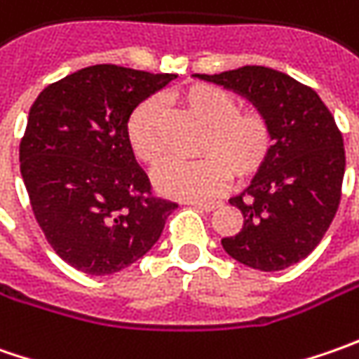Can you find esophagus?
<instances>
[{
    "label": "esophagus",
    "mask_w": 359,
    "mask_h": 359,
    "mask_svg": "<svg viewBox=\"0 0 359 359\" xmlns=\"http://www.w3.org/2000/svg\"><path fill=\"white\" fill-rule=\"evenodd\" d=\"M187 205H194V208L203 210V212H214V210H217L222 203H219V201H189Z\"/></svg>",
    "instance_id": "34e87169"
}]
</instances>
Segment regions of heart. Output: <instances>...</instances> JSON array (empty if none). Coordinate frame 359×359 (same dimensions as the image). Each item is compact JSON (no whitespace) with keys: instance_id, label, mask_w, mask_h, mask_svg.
I'll list each match as a JSON object with an SVG mask.
<instances>
[{"instance_id":"heart-1","label":"heart","mask_w":359,"mask_h":359,"mask_svg":"<svg viewBox=\"0 0 359 359\" xmlns=\"http://www.w3.org/2000/svg\"><path fill=\"white\" fill-rule=\"evenodd\" d=\"M180 105L205 126L198 161H168L154 175L159 194L173 200H205L226 191L233 180H248L271 156L273 131L269 119L255 109H240L229 91L196 83L177 95ZM126 142L133 158L144 165H158L163 156L161 105L147 97L126 123Z\"/></svg>"}]
</instances>
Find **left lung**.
Instances as JSON below:
<instances>
[{
	"label": "left lung",
	"instance_id": "obj_1",
	"mask_svg": "<svg viewBox=\"0 0 359 359\" xmlns=\"http://www.w3.org/2000/svg\"><path fill=\"white\" fill-rule=\"evenodd\" d=\"M196 77L252 102L273 131L266 165L229 200L243 228L222 240L224 250L259 271L302 262L322 241L341 198L346 151L336 119L311 88L264 65Z\"/></svg>",
	"mask_w": 359,
	"mask_h": 359
}]
</instances>
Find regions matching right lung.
Listing matches in <instances>:
<instances>
[{
    "label": "right lung",
    "instance_id": "right-lung-1",
    "mask_svg": "<svg viewBox=\"0 0 359 359\" xmlns=\"http://www.w3.org/2000/svg\"><path fill=\"white\" fill-rule=\"evenodd\" d=\"M172 79L102 63L51 83L32 105L21 177L46 240L72 268L126 269L154 248L177 208L151 194L126 142L131 111Z\"/></svg>",
    "mask_w": 359,
    "mask_h": 359
}]
</instances>
